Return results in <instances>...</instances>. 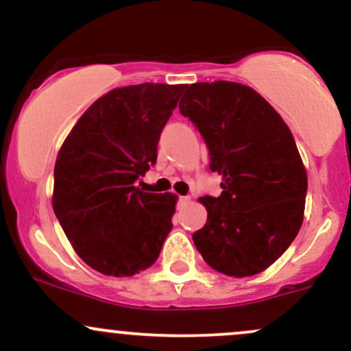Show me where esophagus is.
<instances>
[{
	"label": "esophagus",
	"mask_w": 351,
	"mask_h": 351,
	"mask_svg": "<svg viewBox=\"0 0 351 351\" xmlns=\"http://www.w3.org/2000/svg\"><path fill=\"white\" fill-rule=\"evenodd\" d=\"M180 203H182V205H184V203H188L190 202V196H180V199H178Z\"/></svg>",
	"instance_id": "34e87169"
}]
</instances>
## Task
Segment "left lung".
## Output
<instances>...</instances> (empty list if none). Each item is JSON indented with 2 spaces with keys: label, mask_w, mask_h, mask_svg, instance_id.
<instances>
[{
  "label": "left lung",
  "mask_w": 351,
  "mask_h": 351,
  "mask_svg": "<svg viewBox=\"0 0 351 351\" xmlns=\"http://www.w3.org/2000/svg\"><path fill=\"white\" fill-rule=\"evenodd\" d=\"M180 113L221 175V195L199 198L208 219L193 233L196 250L223 275H258L302 228L308 180L293 134L267 99L233 82L190 84Z\"/></svg>",
  "instance_id": "left-lung-1"
}]
</instances>
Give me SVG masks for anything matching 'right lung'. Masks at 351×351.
<instances>
[{
    "mask_svg": "<svg viewBox=\"0 0 351 351\" xmlns=\"http://www.w3.org/2000/svg\"><path fill=\"white\" fill-rule=\"evenodd\" d=\"M186 84L117 88L88 108L58 153L53 210L73 248L106 276L149 268L171 232L176 195L134 182L156 163L160 134Z\"/></svg>",
    "mask_w": 351,
    "mask_h": 351,
    "instance_id": "1",
    "label": "right lung"
}]
</instances>
